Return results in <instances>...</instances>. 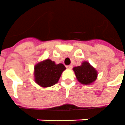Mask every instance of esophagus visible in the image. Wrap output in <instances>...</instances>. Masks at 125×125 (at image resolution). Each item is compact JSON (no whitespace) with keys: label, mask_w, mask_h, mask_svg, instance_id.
<instances>
[{"label":"esophagus","mask_w":125,"mask_h":125,"mask_svg":"<svg viewBox=\"0 0 125 125\" xmlns=\"http://www.w3.org/2000/svg\"><path fill=\"white\" fill-rule=\"evenodd\" d=\"M67 69H72L73 66L72 65H68V66H67Z\"/></svg>","instance_id":"obj_1"}]
</instances>
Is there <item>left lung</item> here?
I'll return each mask as SVG.
<instances>
[{
	"label": "left lung",
	"instance_id": "obj_1",
	"mask_svg": "<svg viewBox=\"0 0 125 125\" xmlns=\"http://www.w3.org/2000/svg\"><path fill=\"white\" fill-rule=\"evenodd\" d=\"M73 69L77 79L83 85L92 84L96 80L98 77V71L87 61L83 62L81 66L73 67Z\"/></svg>",
	"mask_w": 125,
	"mask_h": 125
}]
</instances>
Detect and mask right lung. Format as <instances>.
<instances>
[{
  "instance_id": "right-lung-1",
  "label": "right lung",
  "mask_w": 125,
  "mask_h": 125,
  "mask_svg": "<svg viewBox=\"0 0 125 125\" xmlns=\"http://www.w3.org/2000/svg\"><path fill=\"white\" fill-rule=\"evenodd\" d=\"M65 69L63 64H56L55 62L48 58L35 65L34 81L42 87L52 86L58 83L62 73Z\"/></svg>"
}]
</instances>
